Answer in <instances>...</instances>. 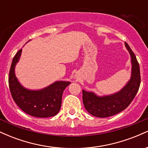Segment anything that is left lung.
<instances>
[{
  "label": "left lung",
  "mask_w": 148,
  "mask_h": 148,
  "mask_svg": "<svg viewBox=\"0 0 148 148\" xmlns=\"http://www.w3.org/2000/svg\"><path fill=\"white\" fill-rule=\"evenodd\" d=\"M130 54L132 72L131 78L120 90L108 95L98 96L93 92L83 90V102L86 111L98 118H107L125 110L135 97L140 84L139 64L134 52L125 42Z\"/></svg>",
  "instance_id": "obj_1"
}]
</instances>
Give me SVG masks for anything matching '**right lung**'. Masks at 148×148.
Returning <instances> with one entry per match:
<instances>
[{
  "mask_svg": "<svg viewBox=\"0 0 148 148\" xmlns=\"http://www.w3.org/2000/svg\"><path fill=\"white\" fill-rule=\"evenodd\" d=\"M22 49L12 60L9 75V86L12 97L17 106L27 114L37 118H48L58 114L60 109L64 90L71 84L58 81L40 90L23 87L15 75V67L19 61Z\"/></svg>",
  "mask_w": 148,
  "mask_h": 148,
  "instance_id": "add662e5",
  "label": "right lung"
}]
</instances>
